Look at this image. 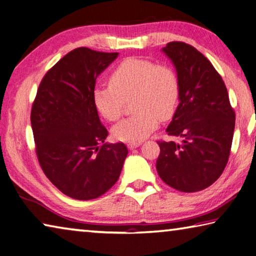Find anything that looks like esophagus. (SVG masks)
<instances>
[{"label": "esophagus", "instance_id": "1", "mask_svg": "<svg viewBox=\"0 0 256 256\" xmlns=\"http://www.w3.org/2000/svg\"><path fill=\"white\" fill-rule=\"evenodd\" d=\"M140 144H141V142H128V149H134V148H138V146Z\"/></svg>", "mask_w": 256, "mask_h": 256}]
</instances>
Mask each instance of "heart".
Instances as JSON below:
<instances>
[{
	"mask_svg": "<svg viewBox=\"0 0 256 256\" xmlns=\"http://www.w3.org/2000/svg\"><path fill=\"white\" fill-rule=\"evenodd\" d=\"M110 84L94 88L92 102L99 114L110 122L123 112L124 99L132 98L133 114L112 128L120 141L138 142L158 128L160 118H170L180 100V80L176 72L149 60L130 58L110 73Z\"/></svg>",
	"mask_w": 256,
	"mask_h": 256,
	"instance_id": "1",
	"label": "heart"
}]
</instances>
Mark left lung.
<instances>
[{
    "mask_svg": "<svg viewBox=\"0 0 256 256\" xmlns=\"http://www.w3.org/2000/svg\"><path fill=\"white\" fill-rule=\"evenodd\" d=\"M162 52L174 64L180 80V104L168 136L158 141V175L170 188L198 192L214 184L228 162L235 130V112L222 78L196 48L172 42Z\"/></svg>",
    "mask_w": 256,
    "mask_h": 256,
    "instance_id": "obj_1",
    "label": "left lung"
}]
</instances>
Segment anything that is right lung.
I'll use <instances>...</instances> for the list:
<instances>
[{
  "label": "right lung",
  "instance_id": "right-lung-1",
  "mask_svg": "<svg viewBox=\"0 0 256 256\" xmlns=\"http://www.w3.org/2000/svg\"><path fill=\"white\" fill-rule=\"evenodd\" d=\"M118 56L86 47L71 50L48 70L32 108L36 154L42 172L60 192L76 200L106 193L128 156L108 136L92 102L96 79Z\"/></svg>",
  "mask_w": 256,
  "mask_h": 256
}]
</instances>
